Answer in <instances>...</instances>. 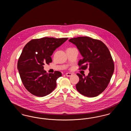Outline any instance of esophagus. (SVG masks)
Returning <instances> with one entry per match:
<instances>
[{
    "mask_svg": "<svg viewBox=\"0 0 131 131\" xmlns=\"http://www.w3.org/2000/svg\"><path fill=\"white\" fill-rule=\"evenodd\" d=\"M72 75V74L71 73H66V75L67 76V77H70Z\"/></svg>",
    "mask_w": 131,
    "mask_h": 131,
    "instance_id": "34e87169",
    "label": "esophagus"
}]
</instances>
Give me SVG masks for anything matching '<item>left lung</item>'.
<instances>
[{
    "label": "left lung",
    "instance_id": "1",
    "mask_svg": "<svg viewBox=\"0 0 131 131\" xmlns=\"http://www.w3.org/2000/svg\"><path fill=\"white\" fill-rule=\"evenodd\" d=\"M69 41L76 45L83 56L78 63L79 70H89L86 77L77 74L80 79L75 85L77 90L86 97L97 96L106 89L114 72L110 50L101 41L87 36L73 38Z\"/></svg>",
    "mask_w": 131,
    "mask_h": 131
}]
</instances>
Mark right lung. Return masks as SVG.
<instances>
[{
	"label": "right lung",
	"instance_id": "right-lung-1",
	"mask_svg": "<svg viewBox=\"0 0 131 131\" xmlns=\"http://www.w3.org/2000/svg\"><path fill=\"white\" fill-rule=\"evenodd\" d=\"M68 38L44 37L32 39L25 45L18 61V69L26 90L38 97L50 93L56 86L57 79L62 75L59 71L48 74L45 63L52 62L50 56L56 48Z\"/></svg>",
	"mask_w": 131,
	"mask_h": 131
}]
</instances>
